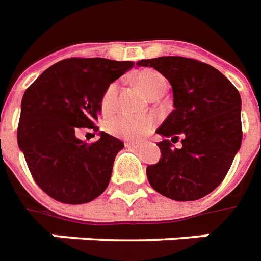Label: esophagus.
<instances>
[{
    "mask_svg": "<svg viewBox=\"0 0 261 261\" xmlns=\"http://www.w3.org/2000/svg\"><path fill=\"white\" fill-rule=\"evenodd\" d=\"M126 147H128V149H141V147H142V143L141 142H126Z\"/></svg>",
    "mask_w": 261,
    "mask_h": 261,
    "instance_id": "34e87169",
    "label": "esophagus"
}]
</instances>
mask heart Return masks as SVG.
Segmentation results:
<instances>
[{
    "label": "heart",
    "mask_w": 261,
    "mask_h": 261,
    "mask_svg": "<svg viewBox=\"0 0 261 261\" xmlns=\"http://www.w3.org/2000/svg\"><path fill=\"white\" fill-rule=\"evenodd\" d=\"M135 83L147 97H155L167 90L168 81L160 71L153 69H143L135 75ZM119 85L116 81L107 85L100 97V111L102 115H110L116 107ZM154 119L149 116H130V115H116L107 122L108 133L120 138L139 139L143 138L153 130Z\"/></svg>",
    "instance_id": "1"
}]
</instances>
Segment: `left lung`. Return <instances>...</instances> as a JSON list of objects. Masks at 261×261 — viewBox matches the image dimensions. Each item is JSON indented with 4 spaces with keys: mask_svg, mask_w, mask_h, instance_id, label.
Wrapping results in <instances>:
<instances>
[{
    "mask_svg": "<svg viewBox=\"0 0 261 261\" xmlns=\"http://www.w3.org/2000/svg\"><path fill=\"white\" fill-rule=\"evenodd\" d=\"M171 83L174 110L155 131L161 159L146 168L157 192L178 202L198 200L222 182L243 141L241 97L215 67L184 57L142 59ZM182 139L180 149L173 143Z\"/></svg>",
    "mask_w": 261,
    "mask_h": 261,
    "instance_id": "left-lung-1",
    "label": "left lung"
}]
</instances>
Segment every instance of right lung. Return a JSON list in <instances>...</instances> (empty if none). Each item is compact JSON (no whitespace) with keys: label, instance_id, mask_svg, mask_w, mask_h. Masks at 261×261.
Masks as SVG:
<instances>
[{"label":"right lung","instance_id":"right-lung-1","mask_svg":"<svg viewBox=\"0 0 261 261\" xmlns=\"http://www.w3.org/2000/svg\"><path fill=\"white\" fill-rule=\"evenodd\" d=\"M134 66L130 61L69 58L50 66L28 87L21 100L17 143L32 177L55 200L81 204L110 182L120 139L100 131L87 143L80 128L98 130L100 97L107 85Z\"/></svg>","mask_w":261,"mask_h":261}]
</instances>
